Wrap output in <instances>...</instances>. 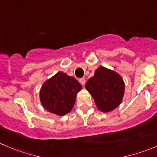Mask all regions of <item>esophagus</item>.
<instances>
[{
    "label": "esophagus",
    "mask_w": 157,
    "mask_h": 157,
    "mask_svg": "<svg viewBox=\"0 0 157 157\" xmlns=\"http://www.w3.org/2000/svg\"><path fill=\"white\" fill-rule=\"evenodd\" d=\"M79 81H80V83H81V85H84V84H85V83H86V80L84 78H81V79H80V80H79Z\"/></svg>",
    "instance_id": "esophagus-1"
}]
</instances>
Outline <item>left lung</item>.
<instances>
[{"label":"left lung","mask_w":157,"mask_h":157,"mask_svg":"<svg viewBox=\"0 0 157 157\" xmlns=\"http://www.w3.org/2000/svg\"><path fill=\"white\" fill-rule=\"evenodd\" d=\"M86 89L93 97L97 108L102 112L113 111L121 104L125 83L115 71L99 67L86 83Z\"/></svg>","instance_id":"8db88e82"}]
</instances>
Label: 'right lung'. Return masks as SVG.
<instances>
[{
  "label": "right lung",
  "instance_id": "1",
  "mask_svg": "<svg viewBox=\"0 0 157 157\" xmlns=\"http://www.w3.org/2000/svg\"><path fill=\"white\" fill-rule=\"evenodd\" d=\"M81 89L74 77L58 72L42 84L39 94L41 104L48 112L63 116L70 112Z\"/></svg>",
  "mask_w": 157,
  "mask_h": 157
}]
</instances>
